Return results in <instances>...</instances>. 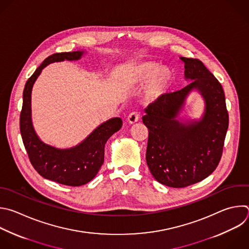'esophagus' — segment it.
Returning <instances> with one entry per match:
<instances>
[{"label":"esophagus","instance_id":"34e87169","mask_svg":"<svg viewBox=\"0 0 249 249\" xmlns=\"http://www.w3.org/2000/svg\"><path fill=\"white\" fill-rule=\"evenodd\" d=\"M139 118H140V114L137 112V111H133L132 113H130L127 117V121L128 123L130 124H134L136 122L139 121Z\"/></svg>","mask_w":249,"mask_h":249}]
</instances>
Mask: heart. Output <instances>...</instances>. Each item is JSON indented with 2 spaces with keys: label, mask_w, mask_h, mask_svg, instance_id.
<instances>
[{
  "label": "heart",
  "mask_w": 249,
  "mask_h": 249,
  "mask_svg": "<svg viewBox=\"0 0 249 249\" xmlns=\"http://www.w3.org/2000/svg\"><path fill=\"white\" fill-rule=\"evenodd\" d=\"M124 78L130 85L146 82L145 96L149 100H154L166 92L171 85L173 75L168 68L154 61H142L127 66Z\"/></svg>",
  "instance_id": "1"
}]
</instances>
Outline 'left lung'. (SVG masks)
Segmentation results:
<instances>
[{
    "instance_id": "1",
    "label": "left lung",
    "mask_w": 249,
    "mask_h": 249,
    "mask_svg": "<svg viewBox=\"0 0 249 249\" xmlns=\"http://www.w3.org/2000/svg\"><path fill=\"white\" fill-rule=\"evenodd\" d=\"M192 83L180 91L161 95L142 116L148 129L145 159L154 179L171 188H185L208 177L220 162L229 126L222 85L196 58L180 57ZM198 90L206 102L200 121L177 119L188 94Z\"/></svg>"
}]
</instances>
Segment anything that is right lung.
I'll list each match as a JSON object with an SVG mask.
<instances>
[{
    "instance_id": "add662e5",
    "label": "right lung",
    "mask_w": 249,
    "mask_h": 249,
    "mask_svg": "<svg viewBox=\"0 0 249 249\" xmlns=\"http://www.w3.org/2000/svg\"><path fill=\"white\" fill-rule=\"evenodd\" d=\"M84 51L57 53L48 56L27 80L19 118L22 141L34 169L45 179L61 185L78 187L93 180L105 160L107 141L122 126L119 117L111 118L96 128L81 143L60 149L43 142L37 136L31 120L32 87L43 68L53 62L78 60Z\"/></svg>"
}]
</instances>
